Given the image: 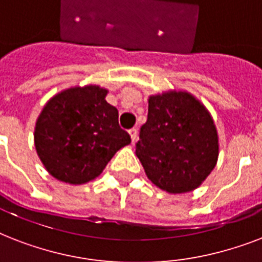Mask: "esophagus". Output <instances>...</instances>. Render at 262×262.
I'll return each mask as SVG.
<instances>
[{
  "mask_svg": "<svg viewBox=\"0 0 262 262\" xmlns=\"http://www.w3.org/2000/svg\"><path fill=\"white\" fill-rule=\"evenodd\" d=\"M129 135H130L132 143H135L136 140H137V129H136V127H132L130 130H129Z\"/></svg>",
  "mask_w": 262,
  "mask_h": 262,
  "instance_id": "obj_1",
  "label": "esophagus"
}]
</instances>
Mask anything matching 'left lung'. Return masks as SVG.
Instances as JSON below:
<instances>
[{
	"label": "left lung",
	"mask_w": 262,
	"mask_h": 262,
	"mask_svg": "<svg viewBox=\"0 0 262 262\" xmlns=\"http://www.w3.org/2000/svg\"><path fill=\"white\" fill-rule=\"evenodd\" d=\"M136 155L159 189L171 194L194 190L219 158V136L211 113L187 91L151 95Z\"/></svg>",
	"instance_id": "1"
}]
</instances>
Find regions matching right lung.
I'll list each match as a JSON object with an SVG mask.
<instances>
[{
    "instance_id": "right-lung-1",
    "label": "right lung",
    "mask_w": 262,
    "mask_h": 262,
    "mask_svg": "<svg viewBox=\"0 0 262 262\" xmlns=\"http://www.w3.org/2000/svg\"><path fill=\"white\" fill-rule=\"evenodd\" d=\"M108 91L76 85L54 95L35 125L36 154L50 175L83 185L102 174L130 136L118 125V110L106 102Z\"/></svg>"
}]
</instances>
